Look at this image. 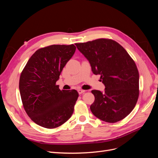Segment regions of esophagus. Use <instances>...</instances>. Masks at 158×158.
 I'll return each mask as SVG.
<instances>
[{
	"instance_id": "34e87169",
	"label": "esophagus",
	"mask_w": 158,
	"mask_h": 158,
	"mask_svg": "<svg viewBox=\"0 0 158 158\" xmlns=\"http://www.w3.org/2000/svg\"><path fill=\"white\" fill-rule=\"evenodd\" d=\"M78 94H83V93H84L85 91V90H83V89H79L78 90Z\"/></svg>"
}]
</instances>
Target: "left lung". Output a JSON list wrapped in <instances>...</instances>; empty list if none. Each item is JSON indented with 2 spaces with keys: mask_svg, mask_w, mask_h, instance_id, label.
Segmentation results:
<instances>
[{
  "mask_svg": "<svg viewBox=\"0 0 158 158\" xmlns=\"http://www.w3.org/2000/svg\"><path fill=\"white\" fill-rule=\"evenodd\" d=\"M90 63L93 73L101 76L105 91L92 90L94 115L107 123L125 118L139 96V73L135 61L115 41L98 39L75 44Z\"/></svg>",
  "mask_w": 158,
  "mask_h": 158,
  "instance_id": "8db88e82",
  "label": "left lung"
}]
</instances>
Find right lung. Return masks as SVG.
I'll return each instance as SVG.
<instances>
[{"label": "right lung", "instance_id": "1", "mask_svg": "<svg viewBox=\"0 0 158 158\" xmlns=\"http://www.w3.org/2000/svg\"><path fill=\"white\" fill-rule=\"evenodd\" d=\"M73 45H52L37 50L23 69L19 89L27 115L37 125L55 128L74 112L78 93L56 85L63 69L74 54Z\"/></svg>", "mask_w": 158, "mask_h": 158}]
</instances>
